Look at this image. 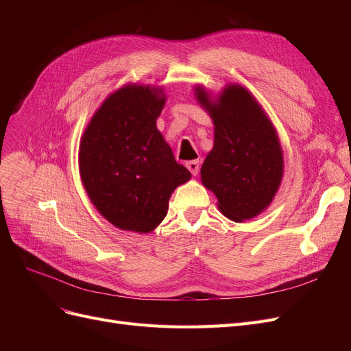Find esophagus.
I'll use <instances>...</instances> for the list:
<instances>
[{"label": "esophagus", "instance_id": "1", "mask_svg": "<svg viewBox=\"0 0 351 351\" xmlns=\"http://www.w3.org/2000/svg\"><path fill=\"white\" fill-rule=\"evenodd\" d=\"M186 167L189 168V171L192 173L193 176H196V174L199 173V169H200V165H199L197 159H195V161H187V162H186Z\"/></svg>", "mask_w": 351, "mask_h": 351}]
</instances>
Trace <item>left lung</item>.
<instances>
[{"mask_svg": "<svg viewBox=\"0 0 351 351\" xmlns=\"http://www.w3.org/2000/svg\"><path fill=\"white\" fill-rule=\"evenodd\" d=\"M197 99L215 124V142L200 169L202 183L215 193L232 221L256 217L267 208L282 177V152L271 121L252 95L231 84L212 104L197 88Z\"/></svg>", "mask_w": 351, "mask_h": 351, "instance_id": "obj_1", "label": "left lung"}]
</instances>
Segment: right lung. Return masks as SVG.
Returning a JSON list of instances; mask_svg holds the SVG:
<instances>
[{
  "instance_id": "add662e5",
  "label": "right lung",
  "mask_w": 351,
  "mask_h": 351,
  "mask_svg": "<svg viewBox=\"0 0 351 351\" xmlns=\"http://www.w3.org/2000/svg\"><path fill=\"white\" fill-rule=\"evenodd\" d=\"M159 95V89L137 84L114 92L80 142V176L88 196L121 230L152 231L165 218L174 189L190 178L156 129L165 102Z\"/></svg>"
}]
</instances>
